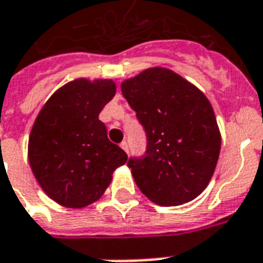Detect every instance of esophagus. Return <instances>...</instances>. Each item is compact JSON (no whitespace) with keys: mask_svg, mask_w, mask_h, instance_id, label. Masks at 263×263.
Returning <instances> with one entry per match:
<instances>
[{"mask_svg":"<svg viewBox=\"0 0 263 263\" xmlns=\"http://www.w3.org/2000/svg\"><path fill=\"white\" fill-rule=\"evenodd\" d=\"M120 146H121V149H124V151L128 153V143H126V141H122L121 143H120Z\"/></svg>","mask_w":263,"mask_h":263,"instance_id":"obj_1","label":"esophagus"}]
</instances>
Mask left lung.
<instances>
[{"mask_svg":"<svg viewBox=\"0 0 263 263\" xmlns=\"http://www.w3.org/2000/svg\"><path fill=\"white\" fill-rule=\"evenodd\" d=\"M121 92L146 132V153L128 161L142 194L161 206L195 199L209 184L220 153L211 102L195 85L161 67L124 81Z\"/></svg>","mask_w":263,"mask_h":263,"instance_id":"8db88e82","label":"left lung"}]
</instances>
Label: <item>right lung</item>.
<instances>
[{"mask_svg": "<svg viewBox=\"0 0 263 263\" xmlns=\"http://www.w3.org/2000/svg\"><path fill=\"white\" fill-rule=\"evenodd\" d=\"M116 95L111 79L78 78L52 93L29 135L28 157L42 190L61 206L81 209L100 199L126 153L99 120Z\"/></svg>", "mask_w": 263, "mask_h": 263, "instance_id": "1", "label": "right lung"}]
</instances>
